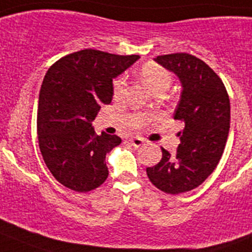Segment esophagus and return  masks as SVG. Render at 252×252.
I'll return each instance as SVG.
<instances>
[{
    "label": "esophagus",
    "instance_id": "34e87169",
    "mask_svg": "<svg viewBox=\"0 0 252 252\" xmlns=\"http://www.w3.org/2000/svg\"><path fill=\"white\" fill-rule=\"evenodd\" d=\"M130 143L131 145L133 146V147H141V146L143 145V143H145V140H143V138H141V137H132V138H130Z\"/></svg>",
    "mask_w": 252,
    "mask_h": 252
}]
</instances>
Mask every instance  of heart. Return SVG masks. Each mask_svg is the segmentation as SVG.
Masks as SVG:
<instances>
[{
  "label": "heart",
  "mask_w": 252,
  "mask_h": 252,
  "mask_svg": "<svg viewBox=\"0 0 252 252\" xmlns=\"http://www.w3.org/2000/svg\"><path fill=\"white\" fill-rule=\"evenodd\" d=\"M141 76H142V80L152 89L153 92L159 88H168L172 81L171 74L166 69L155 63L145 64L141 69ZM125 86H126V83H125L124 78H119L114 81L112 92H114L115 97H120L124 95Z\"/></svg>",
  "instance_id": "1"
}]
</instances>
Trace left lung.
Returning <instances> with one entry per match:
<instances>
[{"label": "left lung", "instance_id": "left-lung-1", "mask_svg": "<svg viewBox=\"0 0 252 252\" xmlns=\"http://www.w3.org/2000/svg\"><path fill=\"white\" fill-rule=\"evenodd\" d=\"M153 61L181 81L173 117L184 122V128L176 153L162 148L159 163L146 172L159 190L181 194L199 187L217 168L229 135L230 100L221 79L196 57L176 53Z\"/></svg>", "mask_w": 252, "mask_h": 252}]
</instances>
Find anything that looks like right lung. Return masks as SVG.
I'll list each match as a JSON object with an SVG mask.
<instances>
[{
    "label": "right lung",
    "instance_id": "right-lung-1",
    "mask_svg": "<svg viewBox=\"0 0 252 252\" xmlns=\"http://www.w3.org/2000/svg\"><path fill=\"white\" fill-rule=\"evenodd\" d=\"M138 59L84 49L48 69L38 101V141L48 169L66 188L89 191L106 181V155L121 138L96 135L93 121L111 102L112 79Z\"/></svg>",
    "mask_w": 252,
    "mask_h": 252
}]
</instances>
